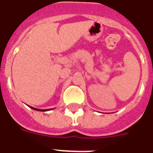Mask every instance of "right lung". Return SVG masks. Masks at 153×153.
<instances>
[{"instance_id": "1", "label": "right lung", "mask_w": 153, "mask_h": 153, "mask_svg": "<svg viewBox=\"0 0 153 153\" xmlns=\"http://www.w3.org/2000/svg\"><path fill=\"white\" fill-rule=\"evenodd\" d=\"M30 108L33 109V110H36V111H49L51 109H38V108H33V107L29 106Z\"/></svg>"}]
</instances>
